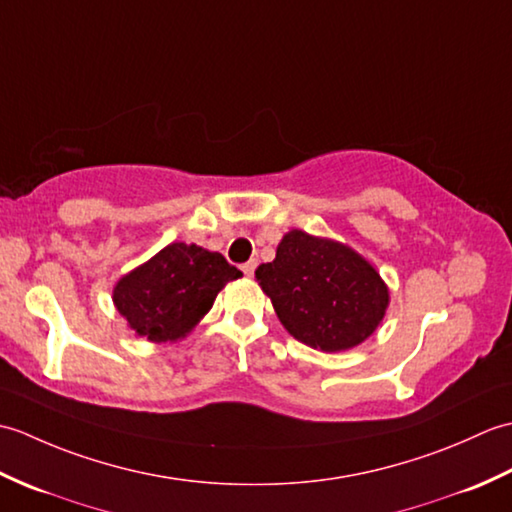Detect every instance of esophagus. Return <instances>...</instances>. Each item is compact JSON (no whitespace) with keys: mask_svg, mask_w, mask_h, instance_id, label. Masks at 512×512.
I'll use <instances>...</instances> for the list:
<instances>
[{"mask_svg":"<svg viewBox=\"0 0 512 512\" xmlns=\"http://www.w3.org/2000/svg\"><path fill=\"white\" fill-rule=\"evenodd\" d=\"M255 268H257V262H255V259H250V262H246V264L242 266V270H244V275H246V277H253V275H255Z\"/></svg>","mask_w":512,"mask_h":512,"instance_id":"34e87169","label":"esophagus"}]
</instances>
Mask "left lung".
Wrapping results in <instances>:
<instances>
[{
    "mask_svg": "<svg viewBox=\"0 0 512 512\" xmlns=\"http://www.w3.org/2000/svg\"><path fill=\"white\" fill-rule=\"evenodd\" d=\"M281 325L321 352L363 343L383 321L389 290L376 268L332 239L290 231L270 264L255 270Z\"/></svg>",
    "mask_w": 512,
    "mask_h": 512,
    "instance_id": "8db88e82",
    "label": "left lung"
}]
</instances>
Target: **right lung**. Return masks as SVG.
Segmentation results:
<instances>
[{
  "mask_svg": "<svg viewBox=\"0 0 512 512\" xmlns=\"http://www.w3.org/2000/svg\"><path fill=\"white\" fill-rule=\"evenodd\" d=\"M242 273L220 253L173 242L125 275L114 288V306L147 341L167 343L200 323L228 281Z\"/></svg>",
  "mask_w": 512,
  "mask_h": 512,
  "instance_id": "right-lung-1",
  "label": "right lung"
}]
</instances>
